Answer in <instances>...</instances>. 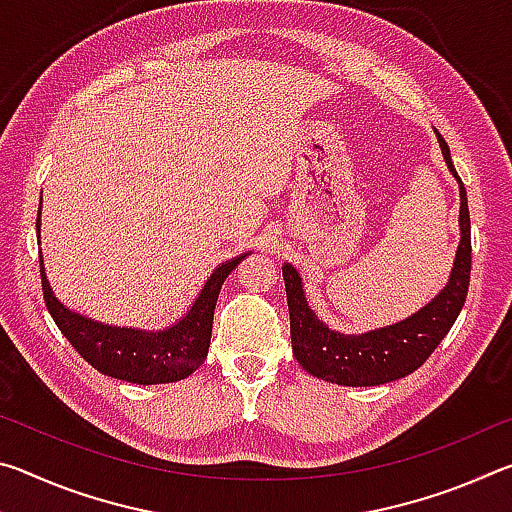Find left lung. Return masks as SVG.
Instances as JSON below:
<instances>
[{
    "mask_svg": "<svg viewBox=\"0 0 512 512\" xmlns=\"http://www.w3.org/2000/svg\"><path fill=\"white\" fill-rule=\"evenodd\" d=\"M436 135L447 167L461 187V212H458L461 244L456 250L447 287L427 307L402 323L354 336L334 332L309 309L298 271L291 264H284L282 275L284 287H287L293 354L309 375L341 386H379L411 375L431 357V352L438 348V343L445 339L461 314L472 268L470 212H467V194L452 164L449 146L443 135Z\"/></svg>",
    "mask_w": 512,
    "mask_h": 512,
    "instance_id": "left-lung-1",
    "label": "left lung"
}]
</instances>
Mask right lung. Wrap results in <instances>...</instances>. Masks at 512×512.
Here are the masks:
<instances>
[{
	"label": "right lung",
	"mask_w": 512,
	"mask_h": 512,
	"mask_svg": "<svg viewBox=\"0 0 512 512\" xmlns=\"http://www.w3.org/2000/svg\"><path fill=\"white\" fill-rule=\"evenodd\" d=\"M36 225L40 230V214ZM246 255L232 257L216 266L187 314L162 332L101 325L69 311L51 291L40 250L42 293L60 332L94 370L131 384H169L189 377L205 361L221 284Z\"/></svg>",
	"instance_id": "add662e5"
}]
</instances>
